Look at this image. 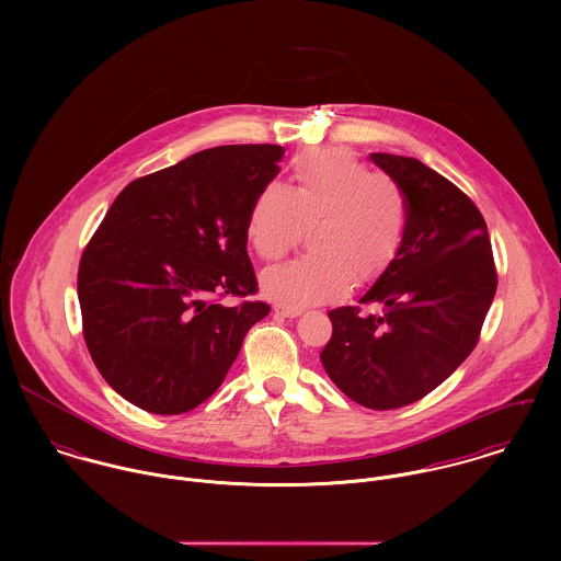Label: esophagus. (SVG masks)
<instances>
[{"label": "esophagus", "instance_id": "1", "mask_svg": "<svg viewBox=\"0 0 561 561\" xmlns=\"http://www.w3.org/2000/svg\"><path fill=\"white\" fill-rule=\"evenodd\" d=\"M302 311H298V309H289V307H274V316H278V318H287V320H294V318H298Z\"/></svg>", "mask_w": 561, "mask_h": 561}]
</instances>
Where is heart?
I'll return each instance as SVG.
<instances>
[{
  "label": "heart",
  "instance_id": "obj_1",
  "mask_svg": "<svg viewBox=\"0 0 561 561\" xmlns=\"http://www.w3.org/2000/svg\"><path fill=\"white\" fill-rule=\"evenodd\" d=\"M313 254L298 256L261 276L267 298L291 309L316 307L345 291L350 278L367 283L382 274L405 236L400 185L371 172L343 149L307 153L291 163L289 185H263L248 209L245 233L261 259L287 254L311 227Z\"/></svg>",
  "mask_w": 561,
  "mask_h": 561
}]
</instances>
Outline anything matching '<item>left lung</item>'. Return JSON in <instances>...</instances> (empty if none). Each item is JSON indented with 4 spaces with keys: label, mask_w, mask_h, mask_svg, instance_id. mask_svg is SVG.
Masks as SVG:
<instances>
[{
    "label": "left lung",
    "mask_w": 561,
    "mask_h": 561,
    "mask_svg": "<svg viewBox=\"0 0 561 561\" xmlns=\"http://www.w3.org/2000/svg\"><path fill=\"white\" fill-rule=\"evenodd\" d=\"M405 198L400 252L358 298L328 313L320 358L350 400L393 410L425 398L473 352L494 300L490 238L473 201L414 158L371 153Z\"/></svg>",
    "instance_id": "left-lung-1"
}]
</instances>
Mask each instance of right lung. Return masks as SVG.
<instances>
[{
  "instance_id": "1",
  "label": "right lung",
  "mask_w": 561,
  "mask_h": 561,
  "mask_svg": "<svg viewBox=\"0 0 561 561\" xmlns=\"http://www.w3.org/2000/svg\"><path fill=\"white\" fill-rule=\"evenodd\" d=\"M278 145H231L131 181L81 254V323L105 382L153 414L216 393L265 302L245 250L254 194L278 174Z\"/></svg>"
}]
</instances>
